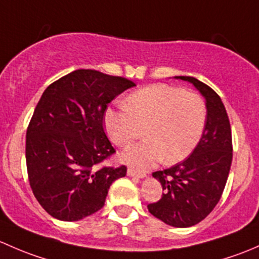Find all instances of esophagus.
<instances>
[{
    "label": "esophagus",
    "mask_w": 259,
    "mask_h": 259,
    "mask_svg": "<svg viewBox=\"0 0 259 259\" xmlns=\"http://www.w3.org/2000/svg\"><path fill=\"white\" fill-rule=\"evenodd\" d=\"M127 176H130V177H136V178H145L146 177L145 173H138L137 170H135L132 168L127 169Z\"/></svg>",
    "instance_id": "obj_1"
}]
</instances>
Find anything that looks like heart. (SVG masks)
<instances>
[{
	"label": "heart",
	"instance_id": "heart-1",
	"mask_svg": "<svg viewBox=\"0 0 259 259\" xmlns=\"http://www.w3.org/2000/svg\"><path fill=\"white\" fill-rule=\"evenodd\" d=\"M201 96L169 84H153L132 93L126 107L105 113V128L114 145L126 147L146 127L147 140L122 152L121 162L146 170L164 158L177 163L192 153L206 126Z\"/></svg>",
	"mask_w": 259,
	"mask_h": 259
}]
</instances>
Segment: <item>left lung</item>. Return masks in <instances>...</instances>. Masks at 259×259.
I'll use <instances>...</instances> for the list:
<instances>
[{
  "label": "left lung",
  "mask_w": 259,
  "mask_h": 259,
  "mask_svg": "<svg viewBox=\"0 0 259 259\" xmlns=\"http://www.w3.org/2000/svg\"><path fill=\"white\" fill-rule=\"evenodd\" d=\"M175 78L193 84L206 100V126L188 158L152 173L164 193L147 208L166 225L187 228L204 220L222 196L233 156L232 133L225 105L214 91L194 77Z\"/></svg>",
  "instance_id": "8db88e82"
}]
</instances>
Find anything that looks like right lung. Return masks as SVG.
Segmentation results:
<instances>
[{
    "label": "right lung",
    "mask_w": 259,
    "mask_h": 259,
    "mask_svg": "<svg viewBox=\"0 0 259 259\" xmlns=\"http://www.w3.org/2000/svg\"><path fill=\"white\" fill-rule=\"evenodd\" d=\"M133 86L123 77L76 70L42 93L26 133V164L34 197L56 220L100 210L110 186L126 176V166H97L114 153L103 130L107 105Z\"/></svg>",
    "instance_id": "right-lung-1"
}]
</instances>
